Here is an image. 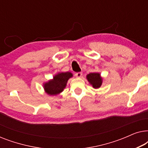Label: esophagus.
I'll return each instance as SVG.
<instances>
[{
    "instance_id": "obj_1",
    "label": "esophagus",
    "mask_w": 148,
    "mask_h": 148,
    "mask_svg": "<svg viewBox=\"0 0 148 148\" xmlns=\"http://www.w3.org/2000/svg\"><path fill=\"white\" fill-rule=\"evenodd\" d=\"M82 72H79V73H75V77H77V78H80V77H82Z\"/></svg>"
}]
</instances>
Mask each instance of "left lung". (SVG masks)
<instances>
[{"mask_svg":"<svg viewBox=\"0 0 148 148\" xmlns=\"http://www.w3.org/2000/svg\"><path fill=\"white\" fill-rule=\"evenodd\" d=\"M86 78L89 83L95 89L99 88L102 86V78L101 77L100 74L99 73H91L86 76Z\"/></svg>","mask_w":148,"mask_h":148,"instance_id":"1","label":"left lung"}]
</instances>
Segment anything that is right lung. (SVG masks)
<instances>
[{
    "label": "right lung",
    "instance_id": "obj_1",
    "mask_svg": "<svg viewBox=\"0 0 148 148\" xmlns=\"http://www.w3.org/2000/svg\"><path fill=\"white\" fill-rule=\"evenodd\" d=\"M73 74L70 72L58 73L53 77V79L49 80L44 84L45 92L50 96H56L61 93L66 86V83Z\"/></svg>",
    "mask_w": 148,
    "mask_h": 148
}]
</instances>
